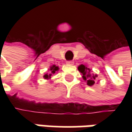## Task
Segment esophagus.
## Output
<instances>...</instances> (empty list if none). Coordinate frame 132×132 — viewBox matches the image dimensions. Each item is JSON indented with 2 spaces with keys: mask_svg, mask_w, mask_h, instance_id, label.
I'll return each mask as SVG.
<instances>
[{
  "mask_svg": "<svg viewBox=\"0 0 132 132\" xmlns=\"http://www.w3.org/2000/svg\"><path fill=\"white\" fill-rule=\"evenodd\" d=\"M66 63L68 64H73V61H72V60H69V61H67L66 62Z\"/></svg>",
  "mask_w": 132,
  "mask_h": 132,
  "instance_id": "obj_1",
  "label": "esophagus"
}]
</instances>
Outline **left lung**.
<instances>
[{"label":"left lung","mask_w":132,"mask_h":132,"mask_svg":"<svg viewBox=\"0 0 132 132\" xmlns=\"http://www.w3.org/2000/svg\"><path fill=\"white\" fill-rule=\"evenodd\" d=\"M79 70L82 73V77L85 81H87V84H88L89 86H92L95 84V81L96 78L98 77L97 75H94L93 73H90V70L89 68H87V67H85L83 64L79 65Z\"/></svg>","instance_id":"left-lung-1"}]
</instances>
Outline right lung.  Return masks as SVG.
<instances>
[{"label": "right lung", "mask_w": 132, "mask_h": 132, "mask_svg": "<svg viewBox=\"0 0 132 132\" xmlns=\"http://www.w3.org/2000/svg\"><path fill=\"white\" fill-rule=\"evenodd\" d=\"M59 70V68L57 67V66H56V65H53V66H51V68H50V73L44 75V78H45V79H50V78H51V75L55 73H56V70Z\"/></svg>", "instance_id": "obj_1"}]
</instances>
